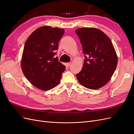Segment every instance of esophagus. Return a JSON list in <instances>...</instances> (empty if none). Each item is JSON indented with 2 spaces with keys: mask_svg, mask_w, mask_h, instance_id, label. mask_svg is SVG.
Segmentation results:
<instances>
[{
  "mask_svg": "<svg viewBox=\"0 0 134 134\" xmlns=\"http://www.w3.org/2000/svg\"><path fill=\"white\" fill-rule=\"evenodd\" d=\"M71 64V63H68L67 64V65H68V66H70Z\"/></svg>",
  "mask_w": 134,
  "mask_h": 134,
  "instance_id": "34e87169",
  "label": "esophagus"
}]
</instances>
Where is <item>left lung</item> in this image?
<instances>
[{
	"mask_svg": "<svg viewBox=\"0 0 134 134\" xmlns=\"http://www.w3.org/2000/svg\"><path fill=\"white\" fill-rule=\"evenodd\" d=\"M85 55L82 70L76 75L79 82L87 88L97 90L110 80L118 59L111 40L96 28L76 30Z\"/></svg>",
	"mask_w": 134,
	"mask_h": 134,
	"instance_id": "8db88e82",
	"label": "left lung"
}]
</instances>
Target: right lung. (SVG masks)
I'll list each match as a JSON object with an SVG mask.
<instances>
[{
    "label": "right lung",
    "instance_id": "add662e5",
    "mask_svg": "<svg viewBox=\"0 0 134 134\" xmlns=\"http://www.w3.org/2000/svg\"><path fill=\"white\" fill-rule=\"evenodd\" d=\"M65 31L44 26L28 37L21 59V68L28 81L40 90L48 91L58 86L65 66L54 58L55 50Z\"/></svg>",
    "mask_w": 134,
    "mask_h": 134
}]
</instances>
